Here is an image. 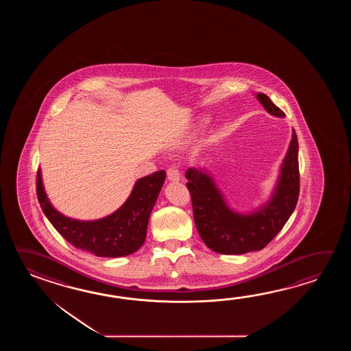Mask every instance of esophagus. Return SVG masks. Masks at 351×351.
<instances>
[{
    "label": "esophagus",
    "mask_w": 351,
    "mask_h": 351,
    "mask_svg": "<svg viewBox=\"0 0 351 351\" xmlns=\"http://www.w3.org/2000/svg\"><path fill=\"white\" fill-rule=\"evenodd\" d=\"M167 178L171 182H178L180 179V173H179L178 168L176 167H171L168 171H167Z\"/></svg>",
    "instance_id": "obj_1"
}]
</instances>
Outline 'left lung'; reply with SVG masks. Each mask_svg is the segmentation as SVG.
<instances>
[{
  "instance_id": "obj_1",
  "label": "left lung",
  "mask_w": 351,
  "mask_h": 351,
  "mask_svg": "<svg viewBox=\"0 0 351 351\" xmlns=\"http://www.w3.org/2000/svg\"><path fill=\"white\" fill-rule=\"evenodd\" d=\"M258 101L272 115L282 118L285 112L262 93ZM186 188L191 193L194 223L203 242L222 254H243L260 251L275 239L295 210L300 194L298 135L292 139L281 167L275 193L269 203L251 215L233 212L224 201L207 172L189 168Z\"/></svg>"
}]
</instances>
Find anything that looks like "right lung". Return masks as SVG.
<instances>
[{
  "label": "right lung",
  "mask_w": 351,
  "mask_h": 351,
  "mask_svg": "<svg viewBox=\"0 0 351 351\" xmlns=\"http://www.w3.org/2000/svg\"><path fill=\"white\" fill-rule=\"evenodd\" d=\"M165 179V171H159L136 180L127 202L110 216L97 221H76L53 208L46 197L40 169L36 194L50 223L75 248L97 257H121L134 254L144 243L150 212Z\"/></svg>",
  "instance_id": "1"
}]
</instances>
